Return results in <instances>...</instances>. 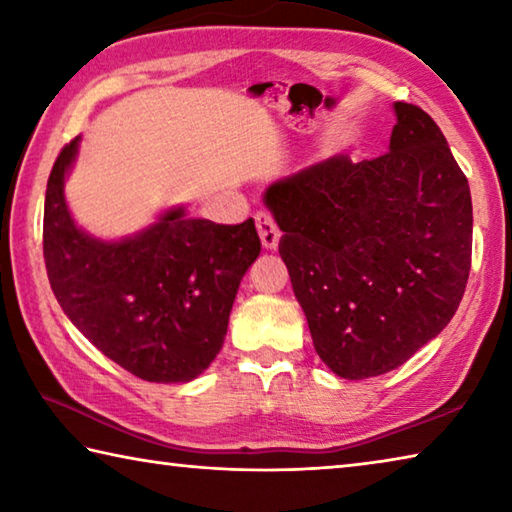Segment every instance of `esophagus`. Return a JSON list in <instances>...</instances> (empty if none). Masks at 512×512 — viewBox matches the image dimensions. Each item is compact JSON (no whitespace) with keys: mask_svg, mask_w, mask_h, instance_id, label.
<instances>
[{"mask_svg":"<svg viewBox=\"0 0 512 512\" xmlns=\"http://www.w3.org/2000/svg\"><path fill=\"white\" fill-rule=\"evenodd\" d=\"M255 225H257L259 239H262V246L268 250H275L277 244H280V228H277L271 212L259 210L255 214Z\"/></svg>","mask_w":512,"mask_h":512,"instance_id":"1","label":"esophagus"}]
</instances>
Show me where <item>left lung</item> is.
Returning <instances> with one entry per match:
<instances>
[{
    "instance_id": "obj_1",
    "label": "left lung",
    "mask_w": 512,
    "mask_h": 512,
    "mask_svg": "<svg viewBox=\"0 0 512 512\" xmlns=\"http://www.w3.org/2000/svg\"><path fill=\"white\" fill-rule=\"evenodd\" d=\"M391 146L334 155L277 180L264 201L318 357L343 379L402 366L443 332L472 264V196L443 131L395 103Z\"/></svg>"
}]
</instances>
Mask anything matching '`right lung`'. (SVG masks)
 <instances>
[{
  "label": "right lung",
  "mask_w": 512,
  "mask_h": 512,
  "mask_svg": "<svg viewBox=\"0 0 512 512\" xmlns=\"http://www.w3.org/2000/svg\"><path fill=\"white\" fill-rule=\"evenodd\" d=\"M69 142L47 180L42 250L51 291L94 348L135 377L192 381L219 354L232 302L262 241L255 221L221 225L171 210L135 237L101 241L76 228L63 185Z\"/></svg>",
  "instance_id": "obj_1"
}]
</instances>
